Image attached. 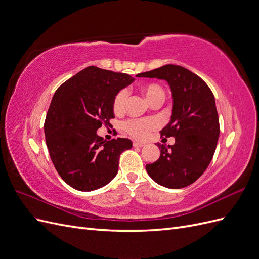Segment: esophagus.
<instances>
[{
    "mask_svg": "<svg viewBox=\"0 0 259 259\" xmlns=\"http://www.w3.org/2000/svg\"><path fill=\"white\" fill-rule=\"evenodd\" d=\"M133 146H134V147H137V148H142V147H144V146H145V144H143V143H138V142H134V143H133Z\"/></svg>",
    "mask_w": 259,
    "mask_h": 259,
    "instance_id": "obj_1",
    "label": "esophagus"
}]
</instances>
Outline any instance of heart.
Listing matches in <instances>:
<instances>
[{
  "instance_id": "heart-1",
  "label": "heart",
  "mask_w": 259,
  "mask_h": 259,
  "mask_svg": "<svg viewBox=\"0 0 259 259\" xmlns=\"http://www.w3.org/2000/svg\"><path fill=\"white\" fill-rule=\"evenodd\" d=\"M139 91L142 92L148 103L151 105L161 104L164 98H165V91L158 83H144L139 86ZM126 99L127 92L125 90H121L115 94L112 100V110L114 113L119 114L124 111ZM158 126L159 122L158 120L153 119V117H149V119H132L123 124L124 131L136 139L147 138L152 131L158 128Z\"/></svg>"
}]
</instances>
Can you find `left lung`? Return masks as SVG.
I'll list each match as a JSON object with an SVG mask.
<instances>
[{
  "mask_svg": "<svg viewBox=\"0 0 259 259\" xmlns=\"http://www.w3.org/2000/svg\"><path fill=\"white\" fill-rule=\"evenodd\" d=\"M137 76L165 80L173 95L170 121L161 136L175 137V144H158L160 158L147 164V173L169 189L189 186L204 173L217 146L219 120L213 93L200 76L182 66L165 65Z\"/></svg>",
  "mask_w": 259,
  "mask_h": 259,
  "instance_id": "left-lung-1",
  "label": "left lung"
}]
</instances>
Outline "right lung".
<instances>
[{
	"label": "right lung",
	"instance_id": "add662e5",
	"mask_svg": "<svg viewBox=\"0 0 259 259\" xmlns=\"http://www.w3.org/2000/svg\"><path fill=\"white\" fill-rule=\"evenodd\" d=\"M134 77L95 66L70 77L55 92L44 123L46 146L59 176L74 189L92 191L115 177L127 138L104 140L101 125L114 119L112 100Z\"/></svg>",
	"mask_w": 259,
	"mask_h": 259
}]
</instances>
